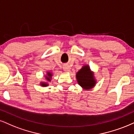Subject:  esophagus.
Masks as SVG:
<instances>
[{"mask_svg": "<svg viewBox=\"0 0 134 134\" xmlns=\"http://www.w3.org/2000/svg\"><path fill=\"white\" fill-rule=\"evenodd\" d=\"M63 70L64 71H69L70 70V68L68 65H64L63 66Z\"/></svg>", "mask_w": 134, "mask_h": 134, "instance_id": "1", "label": "esophagus"}]
</instances>
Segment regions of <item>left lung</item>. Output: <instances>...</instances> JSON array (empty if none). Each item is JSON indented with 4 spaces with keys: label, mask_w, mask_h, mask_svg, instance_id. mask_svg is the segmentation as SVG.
Segmentation results:
<instances>
[{
    "label": "left lung",
    "mask_w": 134,
    "mask_h": 134,
    "mask_svg": "<svg viewBox=\"0 0 134 134\" xmlns=\"http://www.w3.org/2000/svg\"><path fill=\"white\" fill-rule=\"evenodd\" d=\"M76 78L79 85L85 90H90L95 85V80L89 66H85L77 72Z\"/></svg>",
    "instance_id": "8db88e82"
}]
</instances>
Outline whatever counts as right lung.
<instances>
[{
    "mask_svg": "<svg viewBox=\"0 0 134 134\" xmlns=\"http://www.w3.org/2000/svg\"><path fill=\"white\" fill-rule=\"evenodd\" d=\"M47 75H48V76H46V77H47V80L50 81V77L52 76V74H51L50 72H48ZM41 85H42L43 86H47V85H46L45 83H41Z\"/></svg>",
    "mask_w": 134,
    "mask_h": 134,
    "instance_id": "right-lung-1",
    "label": "right lung"
}]
</instances>
